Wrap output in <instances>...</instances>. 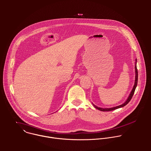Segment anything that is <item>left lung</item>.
Returning a JSON list of instances; mask_svg holds the SVG:
<instances>
[{"mask_svg": "<svg viewBox=\"0 0 151 151\" xmlns=\"http://www.w3.org/2000/svg\"><path fill=\"white\" fill-rule=\"evenodd\" d=\"M136 62H137V60H136V64H135V72H136V76H135V82H134V85L133 86V90L132 91H131L130 95H129V97H128L127 100L125 101V103H124L123 104L119 105V106H116V107H111V108H101V107H97V106L94 105L93 103V106L96 107V109H97L99 111H103V112H106V111H114L115 109H118V108H120V107H122L124 106H125L126 104H127L129 101H130L134 93V91H135V90H136V88L137 87V81H138V72H137V66H136Z\"/></svg>", "mask_w": 151, "mask_h": 151, "instance_id": "8db88e82", "label": "left lung"}]
</instances>
